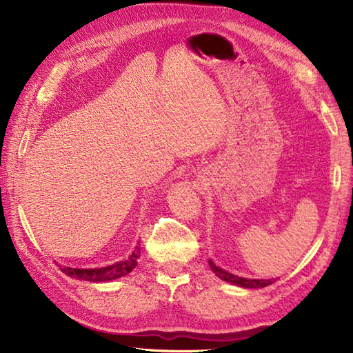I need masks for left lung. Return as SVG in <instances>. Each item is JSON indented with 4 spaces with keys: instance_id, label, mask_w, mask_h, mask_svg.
<instances>
[{
    "instance_id": "1",
    "label": "left lung",
    "mask_w": 353,
    "mask_h": 353,
    "mask_svg": "<svg viewBox=\"0 0 353 353\" xmlns=\"http://www.w3.org/2000/svg\"><path fill=\"white\" fill-rule=\"evenodd\" d=\"M209 265H211L212 272L219 276L221 281L238 285V287H241V288H264V287H267V285H272L274 282V279H247V277L235 276V274L226 272V270L216 267L211 259H209Z\"/></svg>"
}]
</instances>
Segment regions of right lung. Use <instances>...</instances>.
<instances>
[{
    "label": "right lung",
    "instance_id": "add662e5",
    "mask_svg": "<svg viewBox=\"0 0 353 353\" xmlns=\"http://www.w3.org/2000/svg\"><path fill=\"white\" fill-rule=\"evenodd\" d=\"M139 247L134 249V252L130 254L129 258L124 261L115 262V264L108 265V267H100V268H71V267H62L61 270L68 274L74 279L80 281H88V282H109L118 279V277H123L129 274L132 270L137 267L138 258H139Z\"/></svg>",
    "mask_w": 353,
    "mask_h": 353
}]
</instances>
